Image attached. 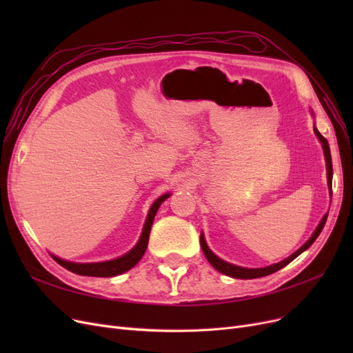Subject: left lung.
Instances as JSON below:
<instances>
[{"label": "left lung", "mask_w": 353, "mask_h": 353, "mask_svg": "<svg viewBox=\"0 0 353 353\" xmlns=\"http://www.w3.org/2000/svg\"><path fill=\"white\" fill-rule=\"evenodd\" d=\"M314 131H315V135L318 137V140L321 141L323 144V150H324V156H325V163H327V179H328V188H330V193H331V179H333V163H331V153H330V145H328V141L325 140V138L319 134V131L316 130V128L314 126ZM327 216L328 213H325V215L323 216L321 222L318 223L316 230L314 231V234L311 236V239H309L301 249H297L293 254L288 256V258H285L284 261L279 262V263H274V265H270V266H265V268H243V266H237V265H232V263H228L225 261L219 259L218 256L213 253L206 244V240H205V236L203 234H200V245L203 249V253H205L206 259L209 261V263L215 268L216 271H219L221 274H225L228 276H232V279H241V280H252V279H259V276H265V275H270V274H274L279 270L284 268V266L287 263H290L293 259H296L299 254H301L302 252H305L307 248H311L312 243L318 239L319 234H321L324 225H325V221H327Z\"/></svg>", "instance_id": "8db88e82"}]
</instances>
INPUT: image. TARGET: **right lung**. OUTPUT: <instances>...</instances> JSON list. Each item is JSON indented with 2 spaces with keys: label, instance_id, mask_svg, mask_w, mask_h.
Wrapping results in <instances>:
<instances>
[{
  "label": "right lung",
  "instance_id": "1",
  "mask_svg": "<svg viewBox=\"0 0 353 353\" xmlns=\"http://www.w3.org/2000/svg\"><path fill=\"white\" fill-rule=\"evenodd\" d=\"M169 196L170 194L166 193L163 196H160L153 203L150 210H148V215H147L140 240H138V243L134 245V249H131L130 252L121 256V258L113 259V261H105V262L77 263V262H69L65 259H60V258H57V256L51 254L52 259H54L59 265H61L63 268L69 270L70 272L78 274V275H87V276H114V275H119V274L130 271L132 266H135L143 258V254H144V252L147 249V244H148V236H150L156 212Z\"/></svg>",
  "mask_w": 353,
  "mask_h": 353
}]
</instances>
